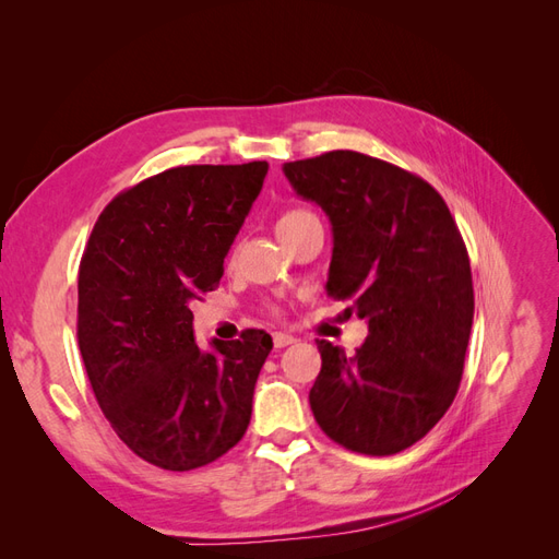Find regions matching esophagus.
Instances as JSON below:
<instances>
[{
  "label": "esophagus",
  "mask_w": 559,
  "mask_h": 559,
  "mask_svg": "<svg viewBox=\"0 0 559 559\" xmlns=\"http://www.w3.org/2000/svg\"><path fill=\"white\" fill-rule=\"evenodd\" d=\"M273 343H275V347H277V349H282V347H289V345H294V343H296V337H294V335H289V333H275V335H273Z\"/></svg>",
  "instance_id": "1"
}]
</instances>
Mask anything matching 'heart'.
Returning <instances> with one entry per match:
<instances>
[{"instance_id": "b5f03b06", "label": "heart", "mask_w": 559, "mask_h": 559, "mask_svg": "<svg viewBox=\"0 0 559 559\" xmlns=\"http://www.w3.org/2000/svg\"><path fill=\"white\" fill-rule=\"evenodd\" d=\"M310 216H314L310 210H289V212H284V214L277 218L275 230H277V235H282V233H286V230L296 228L298 224H302V222H306V218H310Z\"/></svg>"}]
</instances>
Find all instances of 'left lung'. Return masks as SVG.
Segmentation results:
<instances>
[{"label": "left lung", "instance_id": "obj_1", "mask_svg": "<svg viewBox=\"0 0 559 559\" xmlns=\"http://www.w3.org/2000/svg\"><path fill=\"white\" fill-rule=\"evenodd\" d=\"M282 170L331 222L326 294L368 324L352 357L317 341V425L352 452L396 454L436 427L462 382L473 282L460 228L433 186L357 151Z\"/></svg>", "mask_w": 559, "mask_h": 559}]
</instances>
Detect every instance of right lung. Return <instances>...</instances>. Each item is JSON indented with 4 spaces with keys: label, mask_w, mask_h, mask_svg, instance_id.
<instances>
[{
    "label": "right lung",
    "mask_w": 559,
    "mask_h": 559,
    "mask_svg": "<svg viewBox=\"0 0 559 559\" xmlns=\"http://www.w3.org/2000/svg\"><path fill=\"white\" fill-rule=\"evenodd\" d=\"M265 160L181 165L118 193L79 265V349L118 438L165 471L238 445L273 349L261 329L202 352L191 300L212 292L263 189Z\"/></svg>",
    "instance_id": "obj_1"
}]
</instances>
